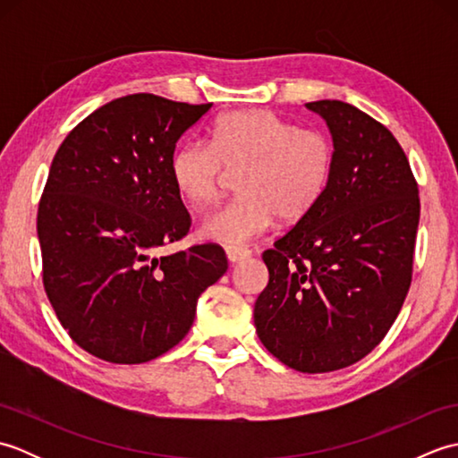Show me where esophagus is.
<instances>
[{
    "instance_id": "esophagus-1",
    "label": "esophagus",
    "mask_w": 458,
    "mask_h": 458,
    "mask_svg": "<svg viewBox=\"0 0 458 458\" xmlns=\"http://www.w3.org/2000/svg\"><path fill=\"white\" fill-rule=\"evenodd\" d=\"M251 256V251L246 248H238V246H228L226 248V258L230 264H238V261H244Z\"/></svg>"
}]
</instances>
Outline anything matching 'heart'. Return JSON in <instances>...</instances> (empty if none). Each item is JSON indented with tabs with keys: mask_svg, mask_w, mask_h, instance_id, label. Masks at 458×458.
Returning a JSON list of instances; mask_svg holds the SVG:
<instances>
[{
	"mask_svg": "<svg viewBox=\"0 0 458 458\" xmlns=\"http://www.w3.org/2000/svg\"><path fill=\"white\" fill-rule=\"evenodd\" d=\"M169 169L174 189L194 208L216 200L226 171H242L240 197L199 226L202 240L242 246L277 216L297 222L317 207L333 177L335 145L320 130L299 128L267 110H242L212 123L210 143H182Z\"/></svg>",
	"mask_w": 458,
	"mask_h": 458,
	"instance_id": "obj_1",
	"label": "heart"
}]
</instances>
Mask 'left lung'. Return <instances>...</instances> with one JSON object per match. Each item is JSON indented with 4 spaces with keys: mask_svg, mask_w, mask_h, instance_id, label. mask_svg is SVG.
<instances>
[{
    "mask_svg": "<svg viewBox=\"0 0 458 458\" xmlns=\"http://www.w3.org/2000/svg\"><path fill=\"white\" fill-rule=\"evenodd\" d=\"M327 122L335 169L317 207L264 251L256 333L279 362L323 374L382 343L411 284L420 191L392 131L340 100L305 104Z\"/></svg>",
    "mask_w": 458,
    "mask_h": 458,
    "instance_id": "left-lung-1",
    "label": "left lung"
}]
</instances>
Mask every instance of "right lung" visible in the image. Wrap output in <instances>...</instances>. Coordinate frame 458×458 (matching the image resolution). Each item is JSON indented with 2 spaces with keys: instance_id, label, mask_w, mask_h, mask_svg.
Here are the masks:
<instances>
[{
  "instance_id": "obj_1",
  "label": "right lung",
  "mask_w": 458,
  "mask_h": 458,
  "mask_svg": "<svg viewBox=\"0 0 458 458\" xmlns=\"http://www.w3.org/2000/svg\"><path fill=\"white\" fill-rule=\"evenodd\" d=\"M210 108L123 96L84 118L55 155L37 214L43 284L66 333L106 362H149L179 344L202 291L226 274L216 244L155 256L191 228L169 165Z\"/></svg>"
}]
</instances>
